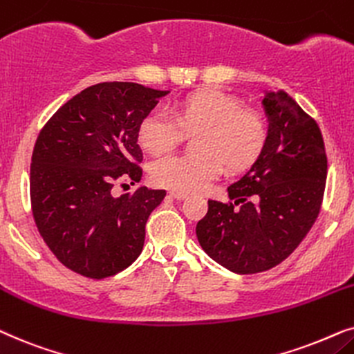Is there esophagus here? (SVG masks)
Here are the masks:
<instances>
[{
	"label": "esophagus",
	"instance_id": "esophagus-1",
	"mask_svg": "<svg viewBox=\"0 0 354 354\" xmlns=\"http://www.w3.org/2000/svg\"><path fill=\"white\" fill-rule=\"evenodd\" d=\"M168 194H169V197H173V199H176V201H183V199H186V197H187L186 192H183V191H178V189H173V191H169Z\"/></svg>",
	"mask_w": 354,
	"mask_h": 354
}]
</instances>
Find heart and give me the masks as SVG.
<instances>
[{
	"instance_id": "obj_1",
	"label": "heart",
	"mask_w": 354,
	"mask_h": 354,
	"mask_svg": "<svg viewBox=\"0 0 354 354\" xmlns=\"http://www.w3.org/2000/svg\"><path fill=\"white\" fill-rule=\"evenodd\" d=\"M195 134L194 153H171L153 162L152 178L160 186L194 191L223 171H241L261 157L267 144V122L261 113L243 108L236 98L201 91L183 98L173 113L153 108L139 126V144L150 153H165L183 138Z\"/></svg>"
}]
</instances>
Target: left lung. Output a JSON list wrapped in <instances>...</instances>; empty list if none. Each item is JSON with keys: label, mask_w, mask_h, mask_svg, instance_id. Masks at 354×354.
<instances>
[{"label": "left lung", "mask_w": 354, "mask_h": 354, "mask_svg": "<svg viewBox=\"0 0 354 354\" xmlns=\"http://www.w3.org/2000/svg\"><path fill=\"white\" fill-rule=\"evenodd\" d=\"M267 144L251 169L228 186L230 202L209 201L196 226L201 246L234 273L283 262L303 241L322 205L327 155L317 122L288 93L267 92Z\"/></svg>", "instance_id": "1"}]
</instances>
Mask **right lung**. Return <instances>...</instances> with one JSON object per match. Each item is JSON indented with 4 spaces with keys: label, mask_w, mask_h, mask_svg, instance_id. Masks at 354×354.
<instances>
[{
    "label": "right lung",
    "mask_w": 354,
    "mask_h": 354,
    "mask_svg": "<svg viewBox=\"0 0 354 354\" xmlns=\"http://www.w3.org/2000/svg\"><path fill=\"white\" fill-rule=\"evenodd\" d=\"M136 82H102L71 98L46 121L30 163V204L56 259L87 279L124 270L144 248L145 223L167 192L139 186L111 194L116 181L139 183V126L158 98ZM126 186V185H121Z\"/></svg>",
    "instance_id": "right-lung-1"
}]
</instances>
